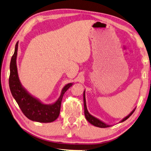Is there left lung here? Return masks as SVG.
<instances>
[{
    "mask_svg": "<svg viewBox=\"0 0 151 151\" xmlns=\"http://www.w3.org/2000/svg\"><path fill=\"white\" fill-rule=\"evenodd\" d=\"M83 100H84V115H85V117H86V119L88 122L90 123H91L92 125L96 126V127H101V128H106V127H111L110 125H108L107 124V123H104L103 122L101 121L99 119L96 118V117H95L94 116H92L91 114H90L88 111L87 109V107H86V98H85V90H84V93H83ZM135 108L133 109V110L131 112V113L128 115L127 116H126L125 117H124L122 121H120L119 123H122L124 121H125L126 119H127L131 115L133 114V113L135 111Z\"/></svg>",
    "mask_w": 151,
    "mask_h": 151,
    "instance_id": "8db88e82",
    "label": "left lung"
}]
</instances>
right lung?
<instances>
[{
	"label": "right lung",
	"instance_id": "obj_1",
	"mask_svg": "<svg viewBox=\"0 0 151 151\" xmlns=\"http://www.w3.org/2000/svg\"><path fill=\"white\" fill-rule=\"evenodd\" d=\"M18 47V42L16 44L14 53L10 64L9 86L12 96L23 114L29 119L40 123L53 122L59 116L63 96L73 83H68L65 85L61 90L59 98L55 102L51 104L42 103L39 99L30 94L20 83L16 65Z\"/></svg>",
	"mask_w": 151,
	"mask_h": 151
}]
</instances>
